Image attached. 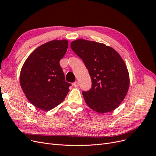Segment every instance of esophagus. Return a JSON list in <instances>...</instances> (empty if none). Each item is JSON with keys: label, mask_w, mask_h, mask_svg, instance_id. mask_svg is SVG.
Returning <instances> with one entry per match:
<instances>
[{"label": "esophagus", "mask_w": 156, "mask_h": 156, "mask_svg": "<svg viewBox=\"0 0 156 156\" xmlns=\"http://www.w3.org/2000/svg\"><path fill=\"white\" fill-rule=\"evenodd\" d=\"M73 87H75V88L78 87V86H79V83H78V81H75V82H74V83H73Z\"/></svg>", "instance_id": "34e87169"}]
</instances>
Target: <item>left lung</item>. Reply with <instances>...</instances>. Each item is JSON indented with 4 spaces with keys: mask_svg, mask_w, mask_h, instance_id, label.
<instances>
[{
    "mask_svg": "<svg viewBox=\"0 0 156 156\" xmlns=\"http://www.w3.org/2000/svg\"><path fill=\"white\" fill-rule=\"evenodd\" d=\"M71 48L82 59L91 77V88L82 92L88 106L99 113L116 109L129 86L128 71L120 55L105 44L82 39L72 41Z\"/></svg>",
    "mask_w": 156,
    "mask_h": 156,
    "instance_id": "1",
    "label": "left lung"
}]
</instances>
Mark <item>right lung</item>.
I'll use <instances>...</instances> for the list:
<instances>
[{
    "label": "right lung",
    "mask_w": 156,
    "mask_h": 156,
    "mask_svg": "<svg viewBox=\"0 0 156 156\" xmlns=\"http://www.w3.org/2000/svg\"><path fill=\"white\" fill-rule=\"evenodd\" d=\"M68 41L52 40L40 45L27 58L20 73V84L33 105L49 111L62 103L71 84L65 81L60 60Z\"/></svg>",
    "instance_id": "add662e5"
}]
</instances>
